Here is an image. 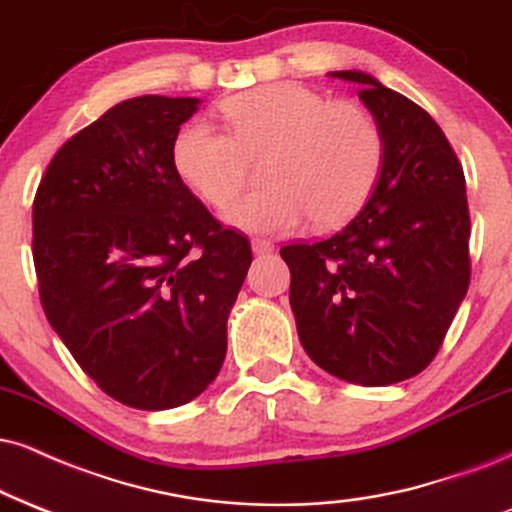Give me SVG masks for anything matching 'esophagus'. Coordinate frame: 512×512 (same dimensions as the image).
<instances>
[{
    "label": "esophagus",
    "instance_id": "1",
    "mask_svg": "<svg viewBox=\"0 0 512 512\" xmlns=\"http://www.w3.org/2000/svg\"><path fill=\"white\" fill-rule=\"evenodd\" d=\"M251 249H254L256 256H263V254H270V251L275 249V244L270 242V239L254 237V239H251Z\"/></svg>",
    "mask_w": 512,
    "mask_h": 512
}]
</instances>
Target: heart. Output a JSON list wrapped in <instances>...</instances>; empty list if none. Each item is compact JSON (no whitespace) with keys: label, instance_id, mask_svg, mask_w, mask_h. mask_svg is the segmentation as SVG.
Instances as JSON below:
<instances>
[{"label":"heart","instance_id":"heart-1","mask_svg":"<svg viewBox=\"0 0 512 512\" xmlns=\"http://www.w3.org/2000/svg\"><path fill=\"white\" fill-rule=\"evenodd\" d=\"M230 132L192 118L173 140V166L206 204L237 197L251 156H270V185L227 208V223L249 232H289L308 218L334 230L361 211L380 180L384 137L363 106L332 102L299 82H273L220 104Z\"/></svg>","mask_w":512,"mask_h":512}]
</instances>
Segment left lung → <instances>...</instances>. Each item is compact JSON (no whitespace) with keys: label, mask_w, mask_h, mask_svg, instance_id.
<instances>
[{"label":"left lung","mask_w":512,"mask_h":512,"mask_svg":"<svg viewBox=\"0 0 512 512\" xmlns=\"http://www.w3.org/2000/svg\"><path fill=\"white\" fill-rule=\"evenodd\" d=\"M358 85L384 137L380 180L337 235L282 246L301 346L351 384L384 387L434 361L470 285L465 175L437 121L368 73Z\"/></svg>","instance_id":"1"}]
</instances>
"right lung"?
I'll list each match as a JSON object with an SVG mask.
<instances>
[{"mask_svg": "<svg viewBox=\"0 0 512 512\" xmlns=\"http://www.w3.org/2000/svg\"><path fill=\"white\" fill-rule=\"evenodd\" d=\"M194 97L116 104L56 151L33 201L49 325L97 387L140 410L197 399L227 351L251 244L173 166Z\"/></svg>", "mask_w": 512, "mask_h": 512, "instance_id": "1", "label": "right lung"}]
</instances>
